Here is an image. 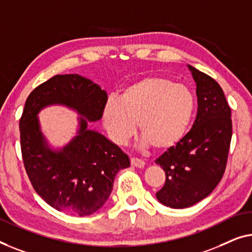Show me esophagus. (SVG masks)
Returning <instances> with one entry per match:
<instances>
[{"label":"esophagus","mask_w":252,"mask_h":252,"mask_svg":"<svg viewBox=\"0 0 252 252\" xmlns=\"http://www.w3.org/2000/svg\"><path fill=\"white\" fill-rule=\"evenodd\" d=\"M131 165L134 166V168H144L145 162L138 158H131Z\"/></svg>","instance_id":"34e87169"}]
</instances>
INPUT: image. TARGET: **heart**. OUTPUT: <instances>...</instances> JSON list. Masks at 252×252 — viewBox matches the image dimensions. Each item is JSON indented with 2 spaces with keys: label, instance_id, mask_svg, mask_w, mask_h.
Instances as JSON below:
<instances>
[{
  "label": "heart",
  "instance_id": "b5f03b06",
  "mask_svg": "<svg viewBox=\"0 0 252 252\" xmlns=\"http://www.w3.org/2000/svg\"><path fill=\"white\" fill-rule=\"evenodd\" d=\"M194 95L183 84L161 76H147L131 83L119 100L108 99L102 121L113 141L123 144L136 131L138 122L145 143L166 151L183 139L192 121Z\"/></svg>",
  "mask_w": 252,
  "mask_h": 252
}]
</instances>
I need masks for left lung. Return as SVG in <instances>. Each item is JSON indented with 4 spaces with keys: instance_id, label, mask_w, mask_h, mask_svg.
Here are the masks:
<instances>
[{
    "instance_id": "1",
    "label": "left lung",
    "mask_w": 252,
    "mask_h": 252,
    "mask_svg": "<svg viewBox=\"0 0 252 252\" xmlns=\"http://www.w3.org/2000/svg\"><path fill=\"white\" fill-rule=\"evenodd\" d=\"M196 82L197 114L185 137L155 160L165 172L157 193L166 207L189 208L207 197L224 176L232 139L231 108L211 76L189 65Z\"/></svg>"
}]
</instances>
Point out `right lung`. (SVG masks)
Here are the masks:
<instances>
[{
	"instance_id": "add662e5",
	"label": "right lung",
	"mask_w": 252,
	"mask_h": 252,
	"mask_svg": "<svg viewBox=\"0 0 252 252\" xmlns=\"http://www.w3.org/2000/svg\"><path fill=\"white\" fill-rule=\"evenodd\" d=\"M107 94L79 74L56 75L28 95L19 121L24 166L32 186L49 205L77 216L94 214L102 207L121 169L130 166L121 148L97 131L88 121L102 118ZM60 103L75 109L81 118L78 136L62 151L45 145L37 113L48 104Z\"/></svg>"
}]
</instances>
